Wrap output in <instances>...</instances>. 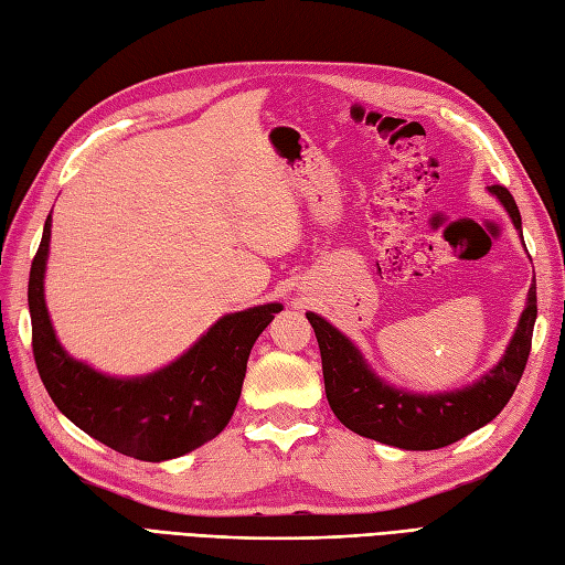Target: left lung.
<instances>
[{"label":"left lung","mask_w":565,"mask_h":565,"mask_svg":"<svg viewBox=\"0 0 565 565\" xmlns=\"http://www.w3.org/2000/svg\"><path fill=\"white\" fill-rule=\"evenodd\" d=\"M523 238V222L513 195L503 185H489ZM525 245V241H523ZM322 353L324 392L339 420L360 437L403 451H431L468 437L503 411L511 401L532 345L537 320V284L532 281L525 310L499 363L480 380L454 392L417 394L382 380L358 345L329 324L322 315L306 312Z\"/></svg>","instance_id":"obj_1"}]
</instances>
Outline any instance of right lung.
I'll return each instance as SVG.
<instances>
[{
  "label": "right lung",
  "mask_w": 565,
  "mask_h": 565,
  "mask_svg": "<svg viewBox=\"0 0 565 565\" xmlns=\"http://www.w3.org/2000/svg\"><path fill=\"white\" fill-rule=\"evenodd\" d=\"M50 238L52 214L28 279V310L35 365L54 406L93 439L138 460L179 458L214 439L236 411L253 343L281 302L220 317L183 355L150 374L111 377L68 355L56 339L45 302Z\"/></svg>",
  "instance_id": "1"
}]
</instances>
